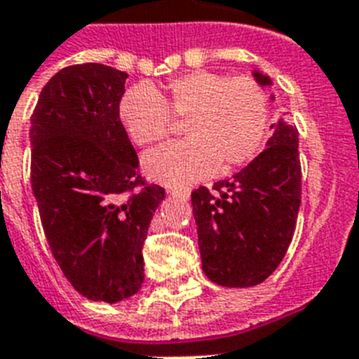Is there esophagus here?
<instances>
[{
  "label": "esophagus",
  "instance_id": "34e87169",
  "mask_svg": "<svg viewBox=\"0 0 359 359\" xmlns=\"http://www.w3.org/2000/svg\"><path fill=\"white\" fill-rule=\"evenodd\" d=\"M171 195H179V197H182V199H188L189 197V189L188 188H173L170 189Z\"/></svg>",
  "mask_w": 359,
  "mask_h": 359
}]
</instances>
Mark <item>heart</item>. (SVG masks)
Here are the masks:
<instances>
[{
    "mask_svg": "<svg viewBox=\"0 0 359 359\" xmlns=\"http://www.w3.org/2000/svg\"><path fill=\"white\" fill-rule=\"evenodd\" d=\"M119 118L134 144L149 145L184 121L189 140L160 145L144 154L145 173L171 186L189 184L212 171L230 173L255 158L265 138L269 103L250 77L189 72L165 83L162 92L136 84L119 101Z\"/></svg>",
    "mask_w": 359,
    "mask_h": 359,
    "instance_id": "obj_1",
    "label": "heart"
}]
</instances>
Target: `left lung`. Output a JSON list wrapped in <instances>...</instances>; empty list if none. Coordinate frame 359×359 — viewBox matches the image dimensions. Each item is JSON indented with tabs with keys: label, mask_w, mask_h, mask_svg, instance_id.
I'll list each match as a JSON object with an SVG mask.
<instances>
[{
	"label": "left lung",
	"mask_w": 359,
	"mask_h": 359,
	"mask_svg": "<svg viewBox=\"0 0 359 359\" xmlns=\"http://www.w3.org/2000/svg\"><path fill=\"white\" fill-rule=\"evenodd\" d=\"M252 75L260 86L273 84L258 69ZM271 129L267 147L249 165L212 189L191 191L203 271L214 284H262L278 267L295 232L301 206L299 133L285 116Z\"/></svg>",
	"instance_id": "1"
}]
</instances>
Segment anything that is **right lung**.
Masks as SVG:
<instances>
[{"label":"right lung","instance_id":"1","mask_svg":"<svg viewBox=\"0 0 359 359\" xmlns=\"http://www.w3.org/2000/svg\"><path fill=\"white\" fill-rule=\"evenodd\" d=\"M129 75L97 62L60 69L31 116V184L58 267L90 301L138 293L142 247L165 191L138 175L119 119Z\"/></svg>","mask_w":359,"mask_h":359}]
</instances>
